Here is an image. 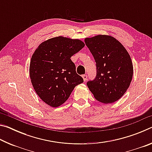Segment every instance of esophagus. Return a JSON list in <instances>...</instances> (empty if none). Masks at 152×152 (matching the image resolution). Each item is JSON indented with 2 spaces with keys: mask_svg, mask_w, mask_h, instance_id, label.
I'll list each match as a JSON object with an SVG mask.
<instances>
[{
  "mask_svg": "<svg viewBox=\"0 0 152 152\" xmlns=\"http://www.w3.org/2000/svg\"><path fill=\"white\" fill-rule=\"evenodd\" d=\"M82 78H83V79H84V81H86L87 80V75H86V74L82 75Z\"/></svg>",
  "mask_w": 152,
  "mask_h": 152,
  "instance_id": "1",
  "label": "esophagus"
}]
</instances>
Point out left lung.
Wrapping results in <instances>:
<instances>
[{
  "mask_svg": "<svg viewBox=\"0 0 152 152\" xmlns=\"http://www.w3.org/2000/svg\"><path fill=\"white\" fill-rule=\"evenodd\" d=\"M96 62V76L86 82L98 101L112 103L121 97L130 85L133 64L130 56L111 36L96 35L84 39Z\"/></svg>",
  "mask_w": 152,
  "mask_h": 152,
  "instance_id": "obj_1",
  "label": "left lung"
}]
</instances>
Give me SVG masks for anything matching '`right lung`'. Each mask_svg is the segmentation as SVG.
<instances>
[{
    "label": "right lung",
    "instance_id": "add662e5",
    "mask_svg": "<svg viewBox=\"0 0 152 152\" xmlns=\"http://www.w3.org/2000/svg\"><path fill=\"white\" fill-rule=\"evenodd\" d=\"M84 46L79 39L57 37L41 43L35 51L30 62V78L36 93L46 104L60 106L74 87L84 82L70 59Z\"/></svg>",
    "mask_w": 152,
    "mask_h": 152
}]
</instances>
